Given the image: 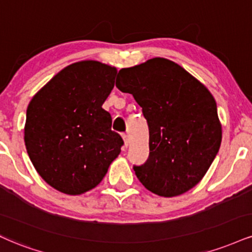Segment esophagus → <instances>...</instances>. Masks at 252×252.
<instances>
[{
  "mask_svg": "<svg viewBox=\"0 0 252 252\" xmlns=\"http://www.w3.org/2000/svg\"><path fill=\"white\" fill-rule=\"evenodd\" d=\"M122 137H123V141H124V144H126V147H128V143H129L128 135H126V134H122Z\"/></svg>",
  "mask_w": 252,
  "mask_h": 252,
  "instance_id": "1",
  "label": "esophagus"
}]
</instances>
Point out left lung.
<instances>
[{"label":"left lung","instance_id":"obj_1","mask_svg":"<svg viewBox=\"0 0 252 252\" xmlns=\"http://www.w3.org/2000/svg\"><path fill=\"white\" fill-rule=\"evenodd\" d=\"M116 87L134 96L149 126V157L134 165L139 182L163 197L195 187L222 142L210 92L177 63L160 57L121 69Z\"/></svg>","mask_w":252,"mask_h":252}]
</instances>
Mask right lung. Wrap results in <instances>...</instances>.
Wrapping results in <instances>:
<instances>
[{"instance_id": "1", "label": "right lung", "mask_w": 252, "mask_h": 252, "mask_svg": "<svg viewBox=\"0 0 252 252\" xmlns=\"http://www.w3.org/2000/svg\"><path fill=\"white\" fill-rule=\"evenodd\" d=\"M117 70L97 61L65 66L27 109L24 142L36 171L54 189L81 195L95 188L124 144L102 108Z\"/></svg>"}]
</instances>
